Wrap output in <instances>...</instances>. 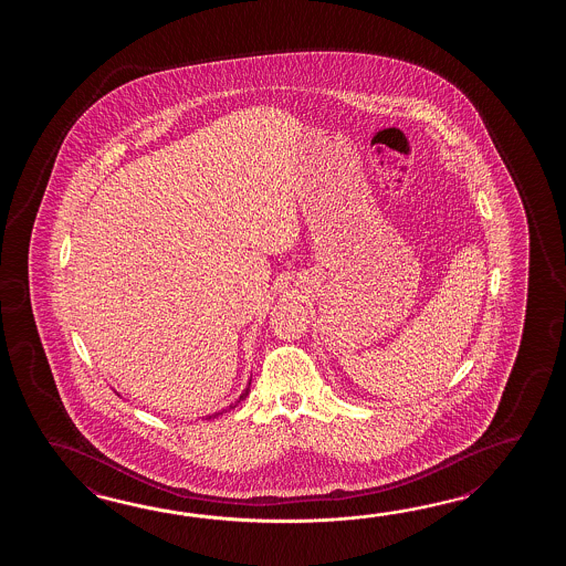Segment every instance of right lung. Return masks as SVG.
Here are the masks:
<instances>
[{"instance_id":"1","label":"right lung","mask_w":566,"mask_h":566,"mask_svg":"<svg viewBox=\"0 0 566 566\" xmlns=\"http://www.w3.org/2000/svg\"><path fill=\"white\" fill-rule=\"evenodd\" d=\"M249 392H251V382H249V385H247V388H244V390H242V395H241V397H239V400H237V402H234V405H230L229 409H227V410L234 409V407H237V405H239V402H241V400H244V398H247V395H249ZM227 410H220V412H214V415H208V417H206V419H217L218 415H222V412H227Z\"/></svg>"}]
</instances>
